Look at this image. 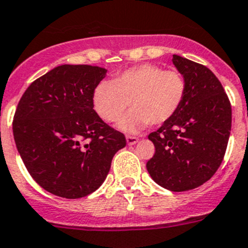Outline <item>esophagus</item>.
Here are the masks:
<instances>
[{"label":"esophagus","mask_w":248,"mask_h":248,"mask_svg":"<svg viewBox=\"0 0 248 248\" xmlns=\"http://www.w3.org/2000/svg\"><path fill=\"white\" fill-rule=\"evenodd\" d=\"M138 138H136V136H130V135H128L126 136V142H128V145H135L136 142H138Z\"/></svg>","instance_id":"1"}]
</instances>
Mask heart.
<instances>
[{
    "label": "heart",
    "mask_w": 248,
    "mask_h": 248,
    "mask_svg": "<svg viewBox=\"0 0 248 248\" xmlns=\"http://www.w3.org/2000/svg\"><path fill=\"white\" fill-rule=\"evenodd\" d=\"M186 93L187 82L181 72L142 63L123 71L112 82H99L93 90L92 102L107 123L119 120L130 103L133 110L120 120L119 128L134 133L149 124L169 122L181 108Z\"/></svg>",
    "instance_id": "1"
}]
</instances>
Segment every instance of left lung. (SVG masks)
I'll return each instance as SVG.
<instances>
[{"mask_svg": "<svg viewBox=\"0 0 248 248\" xmlns=\"http://www.w3.org/2000/svg\"><path fill=\"white\" fill-rule=\"evenodd\" d=\"M187 93L178 112L149 135L155 155L150 176L172 192L194 189L214 176L224 160L231 130V104L217 77L206 66L173 55Z\"/></svg>", "mask_w": 248, "mask_h": 248, "instance_id": "left-lung-1", "label": "left lung"}]
</instances>
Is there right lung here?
Listing matches in <instances>:
<instances>
[{"mask_svg": "<svg viewBox=\"0 0 248 248\" xmlns=\"http://www.w3.org/2000/svg\"><path fill=\"white\" fill-rule=\"evenodd\" d=\"M107 70L61 65L31 83L13 118L16 146L29 174L51 194L82 198L101 187L124 134L93 109Z\"/></svg>", "mask_w": 248, "mask_h": 248, "instance_id": "right-lung-1", "label": "right lung"}]
</instances>
